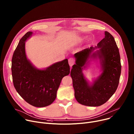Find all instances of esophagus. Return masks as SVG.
Returning a JSON list of instances; mask_svg holds the SVG:
<instances>
[{"label":"esophagus","instance_id":"obj_1","mask_svg":"<svg viewBox=\"0 0 134 134\" xmlns=\"http://www.w3.org/2000/svg\"><path fill=\"white\" fill-rule=\"evenodd\" d=\"M68 63H69V65L70 67H71L75 63V59H74L73 58H70L68 59Z\"/></svg>","mask_w":134,"mask_h":134}]
</instances>
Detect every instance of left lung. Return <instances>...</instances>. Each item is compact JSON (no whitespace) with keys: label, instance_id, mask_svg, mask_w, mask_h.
<instances>
[{"label":"left lung","instance_id":"left-lung-1","mask_svg":"<svg viewBox=\"0 0 134 134\" xmlns=\"http://www.w3.org/2000/svg\"><path fill=\"white\" fill-rule=\"evenodd\" d=\"M105 37L97 47H91L75 54L76 64L72 67L70 75L75 91V97L79 103L89 107H98L105 103L116 91L121 70L119 49L113 36L105 32ZM97 48L99 49L93 52ZM98 56L103 71L93 85L90 86L82 74V66L91 57Z\"/></svg>","mask_w":134,"mask_h":134}]
</instances>
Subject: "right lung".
<instances>
[{"label":"right lung","instance_id":"right-lung-1","mask_svg":"<svg viewBox=\"0 0 134 134\" xmlns=\"http://www.w3.org/2000/svg\"><path fill=\"white\" fill-rule=\"evenodd\" d=\"M32 34L27 32L21 39L13 55L12 74L14 87L30 104L44 107L55 99L62 79L70 73L68 59L53 64L46 70L35 68L27 59L25 41Z\"/></svg>","mask_w":134,"mask_h":134}]
</instances>
